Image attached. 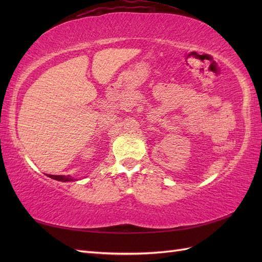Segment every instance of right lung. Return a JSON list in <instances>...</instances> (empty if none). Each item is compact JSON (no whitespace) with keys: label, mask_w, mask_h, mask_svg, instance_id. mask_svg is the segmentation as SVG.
Here are the masks:
<instances>
[{"label":"right lung","mask_w":262,"mask_h":262,"mask_svg":"<svg viewBox=\"0 0 262 262\" xmlns=\"http://www.w3.org/2000/svg\"><path fill=\"white\" fill-rule=\"evenodd\" d=\"M48 177L52 178V179H55V180H59V181H63V182H67V181H74L76 180L75 178H72L70 175L69 176H63V175H47Z\"/></svg>","instance_id":"obj_1"}]
</instances>
